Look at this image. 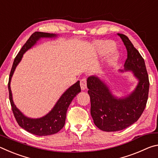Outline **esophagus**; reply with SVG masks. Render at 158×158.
Listing matches in <instances>:
<instances>
[{
	"mask_svg": "<svg viewBox=\"0 0 158 158\" xmlns=\"http://www.w3.org/2000/svg\"><path fill=\"white\" fill-rule=\"evenodd\" d=\"M80 86H81V90H85L87 88V84H86V79L85 78H82L80 80Z\"/></svg>",
	"mask_w": 158,
	"mask_h": 158,
	"instance_id": "1",
	"label": "esophagus"
}]
</instances>
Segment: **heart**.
I'll list each match as a JSON object with an SVG mask.
<instances>
[{"instance_id": "b5f03b06", "label": "heart", "mask_w": 158, "mask_h": 158, "mask_svg": "<svg viewBox=\"0 0 158 158\" xmlns=\"http://www.w3.org/2000/svg\"><path fill=\"white\" fill-rule=\"evenodd\" d=\"M115 47L116 44L112 40H100L95 43L96 52L100 55L106 54L110 51L113 50ZM118 59V53L117 52V51L113 50L106 57V63L108 65H112L116 62Z\"/></svg>"}]
</instances>
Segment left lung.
<instances>
[{
  "mask_svg": "<svg viewBox=\"0 0 158 158\" xmlns=\"http://www.w3.org/2000/svg\"><path fill=\"white\" fill-rule=\"evenodd\" d=\"M118 35L127 52L125 68L120 72L132 71L139 82L130 95L118 98L98 77L90 76L87 79L90 114L96 126L105 132L122 130L137 122L145 109L148 96L149 80L143 58L126 35L121 33Z\"/></svg>",
  "mask_w": 158,
  "mask_h": 158,
  "instance_id": "obj_1",
  "label": "left lung"
}]
</instances>
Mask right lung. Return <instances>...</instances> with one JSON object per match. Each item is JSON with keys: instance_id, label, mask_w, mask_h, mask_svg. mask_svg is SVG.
I'll use <instances>...</instances> for the list:
<instances>
[{"instance_id": "right-lung-1", "label": "right lung", "mask_w": 158, "mask_h": 158, "mask_svg": "<svg viewBox=\"0 0 158 158\" xmlns=\"http://www.w3.org/2000/svg\"><path fill=\"white\" fill-rule=\"evenodd\" d=\"M57 37V35L43 33V32H35L34 33L32 34L27 42L21 48L20 52L18 53L17 56L15 57L10 74L8 81L9 98L16 121L18 123L19 125L23 129L37 136L52 135L59 132L63 127L65 123L67 110L74 98L79 93L81 92L79 81H77L75 84L71 85L68 89H67L66 91L64 92L49 113L39 118H31L26 117L21 113L19 109L17 108L12 100L10 82H11V79L15 69L22 58L23 53L34 46L36 44L37 41H38L40 39L44 38V37L52 38V37Z\"/></svg>"}]
</instances>
